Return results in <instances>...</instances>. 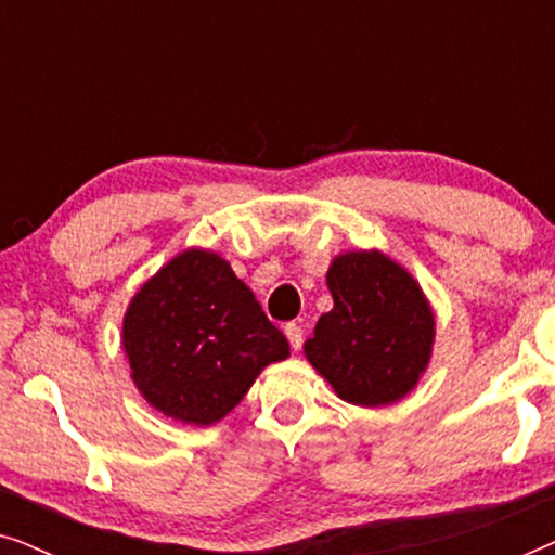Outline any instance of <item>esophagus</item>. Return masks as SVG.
Here are the masks:
<instances>
[{"mask_svg":"<svg viewBox=\"0 0 555 555\" xmlns=\"http://www.w3.org/2000/svg\"><path fill=\"white\" fill-rule=\"evenodd\" d=\"M285 336L291 340V348L293 351H300L302 348V328L298 323H287L285 325Z\"/></svg>","mask_w":555,"mask_h":555,"instance_id":"esophagus-1","label":"esophagus"}]
</instances>
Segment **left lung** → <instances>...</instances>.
<instances>
[{
  "label": "left lung",
  "mask_w": 555,
  "mask_h": 555,
  "mask_svg": "<svg viewBox=\"0 0 555 555\" xmlns=\"http://www.w3.org/2000/svg\"><path fill=\"white\" fill-rule=\"evenodd\" d=\"M333 310L302 351L333 391L356 406H386L420 384L435 346V310L409 272L378 249L333 257Z\"/></svg>",
  "instance_id": "left-lung-1"
}]
</instances>
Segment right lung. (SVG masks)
Returning <instances> with one entry per match:
<instances>
[{
	"label": "right lung",
	"mask_w": 555,
	"mask_h": 555,
	"mask_svg": "<svg viewBox=\"0 0 555 555\" xmlns=\"http://www.w3.org/2000/svg\"><path fill=\"white\" fill-rule=\"evenodd\" d=\"M124 351L135 389L156 412L209 427L291 346L224 257L189 247L128 302Z\"/></svg>",
	"instance_id": "right-lung-1"
}]
</instances>
